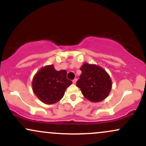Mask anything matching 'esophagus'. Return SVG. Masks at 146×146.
<instances>
[{
    "instance_id": "1",
    "label": "esophagus",
    "mask_w": 146,
    "mask_h": 146,
    "mask_svg": "<svg viewBox=\"0 0 146 146\" xmlns=\"http://www.w3.org/2000/svg\"><path fill=\"white\" fill-rule=\"evenodd\" d=\"M77 80H77V79H74V80H73V84L76 83V82H77Z\"/></svg>"
}]
</instances>
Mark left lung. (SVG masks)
I'll list each match as a JSON object with an SVG mask.
<instances>
[{"instance_id":"left-lung-1","label":"left lung","mask_w":146,"mask_h":146,"mask_svg":"<svg viewBox=\"0 0 146 146\" xmlns=\"http://www.w3.org/2000/svg\"><path fill=\"white\" fill-rule=\"evenodd\" d=\"M76 85L85 98L92 102L103 101L109 95L112 80L104 69L95 64L84 63Z\"/></svg>"}]
</instances>
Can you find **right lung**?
I'll return each instance as SVG.
<instances>
[{
	"label": "right lung",
	"instance_id": "right-lung-1",
	"mask_svg": "<svg viewBox=\"0 0 146 146\" xmlns=\"http://www.w3.org/2000/svg\"><path fill=\"white\" fill-rule=\"evenodd\" d=\"M66 74L65 70L56 71L53 64L42 67L33 77V93L46 104L57 103L63 98L66 88L72 84L66 78Z\"/></svg>",
	"mask_w": 146,
	"mask_h": 146
}]
</instances>
